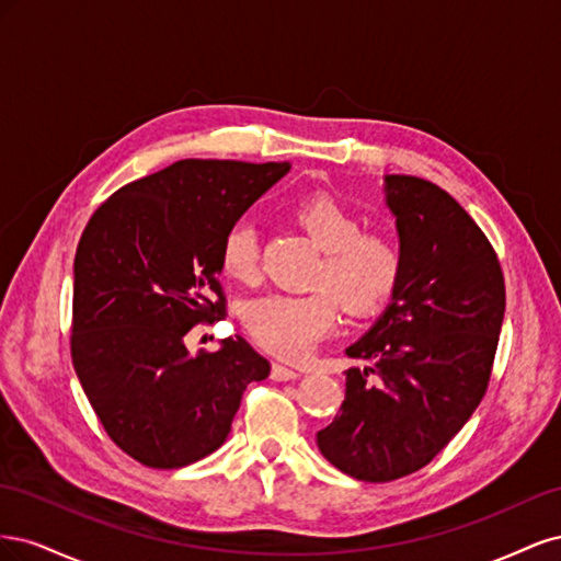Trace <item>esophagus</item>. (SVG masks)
Returning <instances> with one entry per match:
<instances>
[{
  "label": "esophagus",
  "mask_w": 561,
  "mask_h": 561,
  "mask_svg": "<svg viewBox=\"0 0 561 561\" xmlns=\"http://www.w3.org/2000/svg\"><path fill=\"white\" fill-rule=\"evenodd\" d=\"M297 377H299V371H295L290 367H283L278 363L271 365V379H274V381H293Z\"/></svg>",
  "instance_id": "esophagus-1"
}]
</instances>
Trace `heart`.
Here are the masks:
<instances>
[{"label": "heart", "mask_w": 561, "mask_h": 561, "mask_svg": "<svg viewBox=\"0 0 561 561\" xmlns=\"http://www.w3.org/2000/svg\"><path fill=\"white\" fill-rule=\"evenodd\" d=\"M295 222L325 252L309 295L268 293L243 307V325L254 342L285 360H301L328 336L339 305L351 316H371L396 293L402 274L398 241L383 231H363L358 215L325 194L301 198ZM219 266L227 276L250 283L260 268V236L250 219H236L219 243Z\"/></svg>", "instance_id": "obj_1"}]
</instances>
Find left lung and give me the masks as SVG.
I'll return each mask as SVG.
<instances>
[{"label": "left lung", "mask_w": 561, "mask_h": 561, "mask_svg": "<svg viewBox=\"0 0 561 561\" xmlns=\"http://www.w3.org/2000/svg\"><path fill=\"white\" fill-rule=\"evenodd\" d=\"M396 215L402 274L390 304L348 358L346 398L320 454L363 482L416 472L443 451L478 410L505 313L494 248L474 219L437 184L383 178Z\"/></svg>", "instance_id": "1"}]
</instances>
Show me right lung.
Segmentation results:
<instances>
[{"instance_id":"1","label":"right lung","mask_w":561,"mask_h":561,"mask_svg":"<svg viewBox=\"0 0 561 561\" xmlns=\"http://www.w3.org/2000/svg\"><path fill=\"white\" fill-rule=\"evenodd\" d=\"M287 171L184 159L114 192L81 233L72 363L112 443L147 468H184L222 447L243 390L268 377L243 336L196 355L184 336L222 318V236Z\"/></svg>"}]
</instances>
